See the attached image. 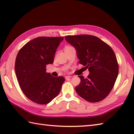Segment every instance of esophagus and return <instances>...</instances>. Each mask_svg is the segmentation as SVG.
I'll use <instances>...</instances> for the list:
<instances>
[{
    "label": "esophagus",
    "mask_w": 134,
    "mask_h": 134,
    "mask_svg": "<svg viewBox=\"0 0 134 134\" xmlns=\"http://www.w3.org/2000/svg\"><path fill=\"white\" fill-rule=\"evenodd\" d=\"M71 78H72V76H65V79H67V80H68V79H69Z\"/></svg>",
    "instance_id": "1"
}]
</instances>
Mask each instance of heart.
<instances>
[{
  "label": "heart",
  "mask_w": 134,
  "mask_h": 134,
  "mask_svg": "<svg viewBox=\"0 0 134 134\" xmlns=\"http://www.w3.org/2000/svg\"><path fill=\"white\" fill-rule=\"evenodd\" d=\"M71 47H70V46H67V47H65V48H71Z\"/></svg>",
  "instance_id": "heart-1"
}]
</instances>
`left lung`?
Listing matches in <instances>:
<instances>
[{"label":"left lung","instance_id":"1","mask_svg":"<svg viewBox=\"0 0 134 134\" xmlns=\"http://www.w3.org/2000/svg\"><path fill=\"white\" fill-rule=\"evenodd\" d=\"M65 39L75 48L79 63L89 71L87 78L78 76L81 82L75 87L78 94L87 101H102L113 89L119 73L114 51L96 36H68Z\"/></svg>","mask_w":134,"mask_h":134}]
</instances>
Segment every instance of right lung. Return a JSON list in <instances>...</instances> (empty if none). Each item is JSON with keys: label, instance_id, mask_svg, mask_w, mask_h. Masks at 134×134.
<instances>
[{"label": "right lung", "instance_id": "1", "mask_svg": "<svg viewBox=\"0 0 134 134\" xmlns=\"http://www.w3.org/2000/svg\"><path fill=\"white\" fill-rule=\"evenodd\" d=\"M64 37H39L25 44L17 54L15 74L24 94L38 104H47L59 94L65 81L46 72L53 63L56 49Z\"/></svg>", "mask_w": 134, "mask_h": 134}]
</instances>
